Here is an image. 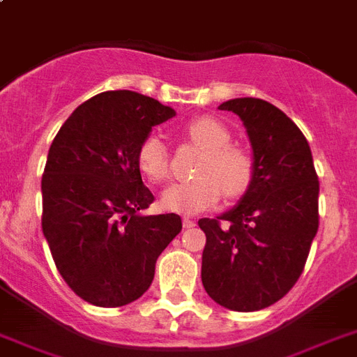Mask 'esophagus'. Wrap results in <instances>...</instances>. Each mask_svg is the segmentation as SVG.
I'll return each instance as SVG.
<instances>
[{
	"label": "esophagus",
	"mask_w": 357,
	"mask_h": 357,
	"mask_svg": "<svg viewBox=\"0 0 357 357\" xmlns=\"http://www.w3.org/2000/svg\"><path fill=\"white\" fill-rule=\"evenodd\" d=\"M183 226H185V228H195L196 220H192V218H189V217H185L183 218Z\"/></svg>",
	"instance_id": "34e87169"
}]
</instances>
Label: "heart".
<instances>
[{
  "instance_id": "heart-1",
  "label": "heart",
  "mask_w": 357,
  "mask_h": 357,
  "mask_svg": "<svg viewBox=\"0 0 357 357\" xmlns=\"http://www.w3.org/2000/svg\"><path fill=\"white\" fill-rule=\"evenodd\" d=\"M185 137L206 150L192 181H179L162 190L161 204L168 211L192 215L209 209L220 196L237 200L254 178V162L244 150L231 146V133L220 120L198 116L183 128ZM137 165L144 178L161 183L170 176V151L161 137L150 135L137 150Z\"/></svg>"
}]
</instances>
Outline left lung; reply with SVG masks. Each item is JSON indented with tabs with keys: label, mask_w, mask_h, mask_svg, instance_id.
<instances>
[{
	"label": "left lung",
	"mask_w": 357,
	"mask_h": 357,
	"mask_svg": "<svg viewBox=\"0 0 357 357\" xmlns=\"http://www.w3.org/2000/svg\"><path fill=\"white\" fill-rule=\"evenodd\" d=\"M218 109L243 120L254 178L234 209L198 220L206 234L202 283L217 304L257 311L283 298L304 271L319 229V178L304 133L283 111L259 98Z\"/></svg>",
	"instance_id": "8db88e82"
}]
</instances>
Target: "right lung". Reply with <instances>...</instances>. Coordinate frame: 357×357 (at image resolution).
<instances>
[{
    "label": "right lung",
    "instance_id": "obj_1",
    "mask_svg": "<svg viewBox=\"0 0 357 357\" xmlns=\"http://www.w3.org/2000/svg\"><path fill=\"white\" fill-rule=\"evenodd\" d=\"M172 107L133 91L86 100L55 135L42 176V231L57 271L79 298L131 304L148 291L155 261L181 231L179 215H142L153 195L137 150Z\"/></svg>",
    "mask_w": 357,
    "mask_h": 357
}]
</instances>
